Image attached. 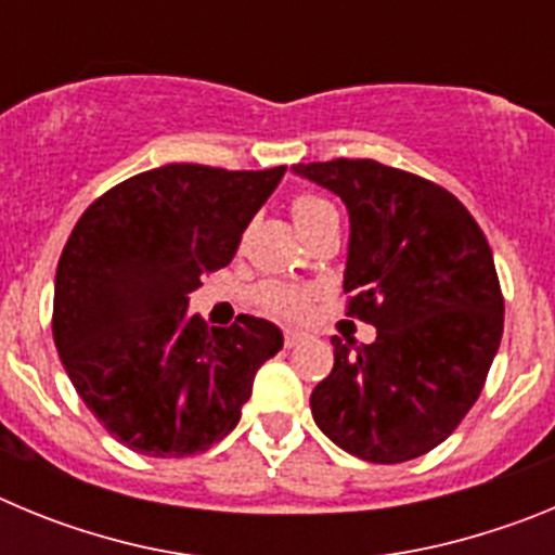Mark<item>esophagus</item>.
<instances>
[{
	"instance_id": "1",
	"label": "esophagus",
	"mask_w": 555,
	"mask_h": 555,
	"mask_svg": "<svg viewBox=\"0 0 555 555\" xmlns=\"http://www.w3.org/2000/svg\"><path fill=\"white\" fill-rule=\"evenodd\" d=\"M283 341H286V347H297V345H300V341H306V333H302V331H292V327H288V331L283 333Z\"/></svg>"
}]
</instances>
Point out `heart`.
Here are the masks:
<instances>
[{
	"label": "heart",
	"instance_id": "obj_1",
	"mask_svg": "<svg viewBox=\"0 0 555 555\" xmlns=\"http://www.w3.org/2000/svg\"><path fill=\"white\" fill-rule=\"evenodd\" d=\"M333 205L327 199L317 197V194H297L292 199V217L297 222V228L306 230L308 224L317 222L320 217L331 214ZM258 302L267 308L274 317H302L308 311V302H311V292L302 286H294V283H263L258 288Z\"/></svg>",
	"mask_w": 555,
	"mask_h": 555
}]
</instances>
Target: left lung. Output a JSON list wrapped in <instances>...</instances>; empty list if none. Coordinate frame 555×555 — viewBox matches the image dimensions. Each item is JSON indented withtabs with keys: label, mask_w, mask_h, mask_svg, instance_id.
Listing matches in <instances>:
<instances>
[{
	"label": "left lung",
	"mask_w": 555,
	"mask_h": 555,
	"mask_svg": "<svg viewBox=\"0 0 555 555\" xmlns=\"http://www.w3.org/2000/svg\"><path fill=\"white\" fill-rule=\"evenodd\" d=\"M350 210L347 317L372 345L331 338L313 423L347 453L400 464L442 444L487 384L503 292L487 235L442 185L370 158L297 164Z\"/></svg>",
	"instance_id": "1"
}]
</instances>
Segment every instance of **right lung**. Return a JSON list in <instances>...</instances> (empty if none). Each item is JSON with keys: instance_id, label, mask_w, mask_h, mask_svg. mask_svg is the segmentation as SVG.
<instances>
[{"instance_id": "right-lung-1", "label": "right lung", "mask_w": 555, "mask_h": 555, "mask_svg": "<svg viewBox=\"0 0 555 555\" xmlns=\"http://www.w3.org/2000/svg\"><path fill=\"white\" fill-rule=\"evenodd\" d=\"M286 166L228 171L169 164L88 205L55 274L52 336L82 403L125 448L205 453L242 420L255 372L283 347L258 317H191L203 274L233 261Z\"/></svg>"}]
</instances>
